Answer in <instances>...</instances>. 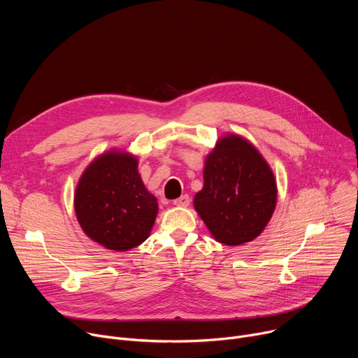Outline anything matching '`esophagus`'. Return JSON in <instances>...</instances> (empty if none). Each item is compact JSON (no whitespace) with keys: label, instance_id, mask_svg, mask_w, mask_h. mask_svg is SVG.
I'll list each match as a JSON object with an SVG mask.
<instances>
[{"label":"esophagus","instance_id":"1","mask_svg":"<svg viewBox=\"0 0 358 358\" xmlns=\"http://www.w3.org/2000/svg\"><path fill=\"white\" fill-rule=\"evenodd\" d=\"M173 203L176 207H188L189 206V196L188 195H181L180 198L174 199Z\"/></svg>","mask_w":358,"mask_h":358}]
</instances>
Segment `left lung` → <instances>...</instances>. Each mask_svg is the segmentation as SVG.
<instances>
[{
    "instance_id": "obj_1",
    "label": "left lung",
    "mask_w": 358,
    "mask_h": 358,
    "mask_svg": "<svg viewBox=\"0 0 358 358\" xmlns=\"http://www.w3.org/2000/svg\"><path fill=\"white\" fill-rule=\"evenodd\" d=\"M278 201L275 174L245 137H220L203 163V185L194 208L217 242L238 246L258 238Z\"/></svg>"
}]
</instances>
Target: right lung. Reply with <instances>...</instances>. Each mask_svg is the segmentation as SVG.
Here are the masks:
<instances>
[{
  "label": "right lung",
  "instance_id": "right-lung-1",
  "mask_svg": "<svg viewBox=\"0 0 358 358\" xmlns=\"http://www.w3.org/2000/svg\"><path fill=\"white\" fill-rule=\"evenodd\" d=\"M73 206L86 236L115 252L143 243L159 214L157 198L138 173L137 156L119 148L101 152L85 169Z\"/></svg>",
  "mask_w": 358,
  "mask_h": 358
}]
</instances>
